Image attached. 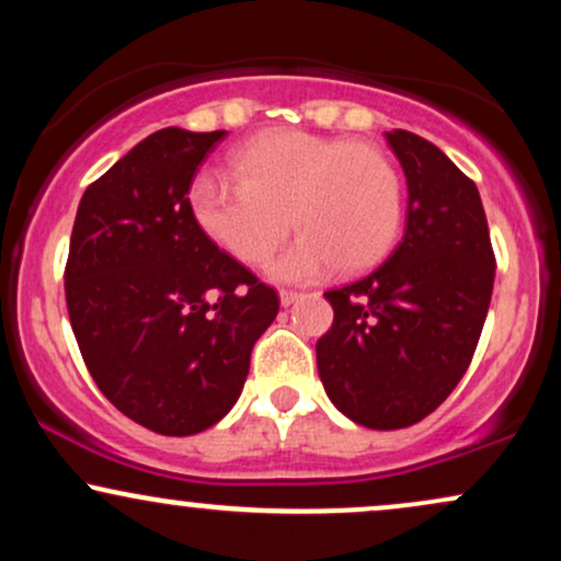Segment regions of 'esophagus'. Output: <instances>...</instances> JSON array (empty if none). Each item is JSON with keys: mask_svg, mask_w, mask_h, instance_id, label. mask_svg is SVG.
<instances>
[{"mask_svg": "<svg viewBox=\"0 0 561 561\" xmlns=\"http://www.w3.org/2000/svg\"><path fill=\"white\" fill-rule=\"evenodd\" d=\"M302 298L300 293H295V289H282L279 293V300H282V306H293V302H298Z\"/></svg>", "mask_w": 561, "mask_h": 561, "instance_id": "esophagus-1", "label": "esophagus"}]
</instances>
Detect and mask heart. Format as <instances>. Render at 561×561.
<instances>
[{
	"mask_svg": "<svg viewBox=\"0 0 561 561\" xmlns=\"http://www.w3.org/2000/svg\"><path fill=\"white\" fill-rule=\"evenodd\" d=\"M231 173H199L190 205L197 227L244 266L266 261L300 231L268 274L311 282L337 263L362 272L390 253L403 218V184L392 160L366 141L311 131H268L231 156Z\"/></svg>",
	"mask_w": 561,
	"mask_h": 561,
	"instance_id": "obj_1",
	"label": "heart"
}]
</instances>
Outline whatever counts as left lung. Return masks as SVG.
<instances>
[{
  "instance_id": "8db88e82",
  "label": "left lung",
  "mask_w": 561,
  "mask_h": 561,
  "mask_svg": "<svg viewBox=\"0 0 561 561\" xmlns=\"http://www.w3.org/2000/svg\"><path fill=\"white\" fill-rule=\"evenodd\" d=\"M409 205L403 240L375 272L330 289L319 337L327 396L356 424L422 422L465 377L493 295L495 255L478 186L433 141L392 128Z\"/></svg>"
}]
</instances>
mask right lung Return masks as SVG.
Here are the masks:
<instances>
[{"label":"right lung","instance_id":"obj_1","mask_svg":"<svg viewBox=\"0 0 561 561\" xmlns=\"http://www.w3.org/2000/svg\"><path fill=\"white\" fill-rule=\"evenodd\" d=\"M227 131L160 128L87 186L66 302L89 375L121 414L160 435L214 427L240 398L274 287L197 227L190 186Z\"/></svg>","mask_w":561,"mask_h":561}]
</instances>
